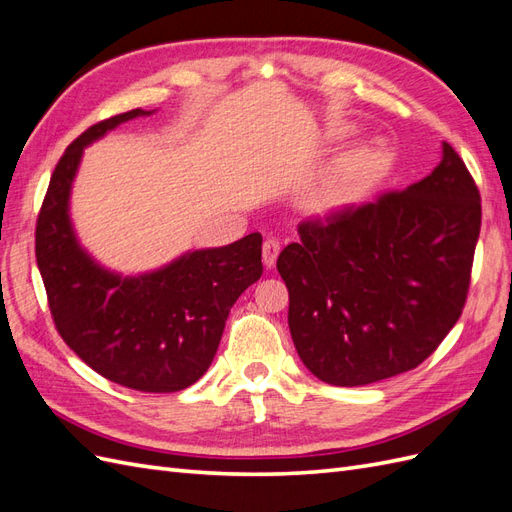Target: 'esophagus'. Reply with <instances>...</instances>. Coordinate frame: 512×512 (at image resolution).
<instances>
[{"label": "esophagus", "mask_w": 512, "mask_h": 512, "mask_svg": "<svg viewBox=\"0 0 512 512\" xmlns=\"http://www.w3.org/2000/svg\"><path fill=\"white\" fill-rule=\"evenodd\" d=\"M280 250H282L280 239H275V237L265 239V243H262V260H265L267 267L275 265L277 256H280Z\"/></svg>", "instance_id": "esophagus-1"}]
</instances>
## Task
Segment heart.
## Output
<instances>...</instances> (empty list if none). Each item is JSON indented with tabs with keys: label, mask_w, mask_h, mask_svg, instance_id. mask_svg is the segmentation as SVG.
I'll return each mask as SVG.
<instances>
[{
	"label": "heart",
	"mask_w": 512,
	"mask_h": 512,
	"mask_svg": "<svg viewBox=\"0 0 512 512\" xmlns=\"http://www.w3.org/2000/svg\"><path fill=\"white\" fill-rule=\"evenodd\" d=\"M380 151L376 147H365L350 153L348 158L342 160L329 181L320 185V188L309 196V203L316 207H329L337 203L339 198L354 190L356 185L363 183L374 170L380 166Z\"/></svg>",
	"instance_id": "1"
}]
</instances>
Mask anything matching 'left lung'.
<instances>
[{
    "mask_svg": "<svg viewBox=\"0 0 512 512\" xmlns=\"http://www.w3.org/2000/svg\"><path fill=\"white\" fill-rule=\"evenodd\" d=\"M480 194L459 153L406 190L299 224L277 271L303 365L335 386H363L421 365L468 299Z\"/></svg>",
    "mask_w": 512,
    "mask_h": 512,
    "instance_id": "left-lung-1",
    "label": "left lung"
}]
</instances>
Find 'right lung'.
Listing matches in <instances>:
<instances>
[{
    "label": "right lung",
    "mask_w": 512,
    "mask_h": 512,
    "mask_svg": "<svg viewBox=\"0 0 512 512\" xmlns=\"http://www.w3.org/2000/svg\"><path fill=\"white\" fill-rule=\"evenodd\" d=\"M141 108L87 128L59 158L36 222V260L55 329L106 380L143 393L188 389L209 369L230 307L262 275V237L196 250L141 277H119L91 260L68 218L85 145Z\"/></svg>",
    "instance_id": "obj_1"
}]
</instances>
